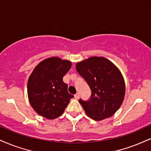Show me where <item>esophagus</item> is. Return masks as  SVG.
Wrapping results in <instances>:
<instances>
[{"label":"esophagus","mask_w":151,"mask_h":151,"mask_svg":"<svg viewBox=\"0 0 151 151\" xmlns=\"http://www.w3.org/2000/svg\"><path fill=\"white\" fill-rule=\"evenodd\" d=\"M74 97H75V99H78L80 98V94H79V93H77V94H75Z\"/></svg>","instance_id":"34e87169"}]
</instances>
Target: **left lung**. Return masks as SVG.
<instances>
[{"label": "left lung", "instance_id": "left-lung-1", "mask_svg": "<svg viewBox=\"0 0 151 151\" xmlns=\"http://www.w3.org/2000/svg\"><path fill=\"white\" fill-rule=\"evenodd\" d=\"M76 68L92 91L89 100H79L87 116L96 121L112 116L122 105L125 94L124 81L118 68L102 57L82 61Z\"/></svg>", "mask_w": 151, "mask_h": 151}]
</instances>
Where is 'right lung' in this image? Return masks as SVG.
Returning <instances> with one entry per match:
<instances>
[{"label":"right lung","instance_id":"obj_1","mask_svg":"<svg viewBox=\"0 0 151 151\" xmlns=\"http://www.w3.org/2000/svg\"><path fill=\"white\" fill-rule=\"evenodd\" d=\"M70 67V61L58 57L45 59L35 67L29 78L27 92L31 106L38 114L52 120L64 113L73 97L63 81Z\"/></svg>","mask_w":151,"mask_h":151}]
</instances>
